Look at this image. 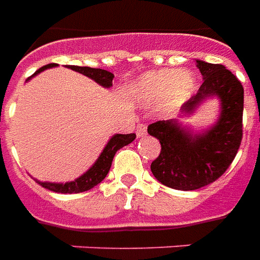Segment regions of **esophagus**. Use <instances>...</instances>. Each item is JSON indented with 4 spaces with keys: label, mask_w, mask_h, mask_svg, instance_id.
<instances>
[{
    "label": "esophagus",
    "mask_w": 260,
    "mask_h": 260,
    "mask_svg": "<svg viewBox=\"0 0 260 260\" xmlns=\"http://www.w3.org/2000/svg\"><path fill=\"white\" fill-rule=\"evenodd\" d=\"M146 125L139 124L136 126V136H138V138H143V136L146 135Z\"/></svg>",
    "instance_id": "esophagus-1"
}]
</instances>
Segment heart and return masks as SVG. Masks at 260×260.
I'll return each mask as SVG.
<instances>
[{"label": "heart", "mask_w": 260, "mask_h": 260, "mask_svg": "<svg viewBox=\"0 0 260 260\" xmlns=\"http://www.w3.org/2000/svg\"><path fill=\"white\" fill-rule=\"evenodd\" d=\"M195 90V78L188 71L158 69L141 75L132 85V96L141 106L161 103L163 113H174Z\"/></svg>", "instance_id": "1"}]
</instances>
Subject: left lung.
<instances>
[{
    "label": "left lung",
    "instance_id": "obj_1",
    "mask_svg": "<svg viewBox=\"0 0 260 260\" xmlns=\"http://www.w3.org/2000/svg\"><path fill=\"white\" fill-rule=\"evenodd\" d=\"M196 67L203 83L181 107L180 118L157 121L147 126L149 135L161 145V152L150 166L153 175L163 185L180 191L199 189L221 177L233 163L242 139L244 87L241 82L224 65L196 59ZM214 96L220 103L214 124L195 130L180 121Z\"/></svg>",
    "mask_w": 260,
    "mask_h": 260
}]
</instances>
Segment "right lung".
<instances>
[{
	"label": "right lung",
	"instance_id": "obj_1",
	"mask_svg": "<svg viewBox=\"0 0 260 260\" xmlns=\"http://www.w3.org/2000/svg\"><path fill=\"white\" fill-rule=\"evenodd\" d=\"M57 67V64H48L42 67L40 69H37L35 74L31 75L27 80H30L31 78H35L36 75H39L43 71H46L48 68H54ZM67 68L72 69L75 72L85 75L87 78H90L91 80H94L96 83L103 86L104 89H110L113 86L114 75L111 72H108L106 69L102 68H90V67H78V65H68ZM26 80V82H27ZM136 138L135 134H115L110 139H108L107 145L104 146V149L100 153V156L97 157L94 164L91 166L90 169L85 171L83 174L78 177L76 180L68 181V182H47V181H39L36 180L37 184H40L43 188H46L48 191L58 192V193H79V192H85L91 189L93 186H96L97 184H100L106 177H107L113 158L115 156L117 150H119L121 147L129 145L131 142H134Z\"/></svg>",
	"mask_w": 260,
	"mask_h": 260
}]
</instances>
